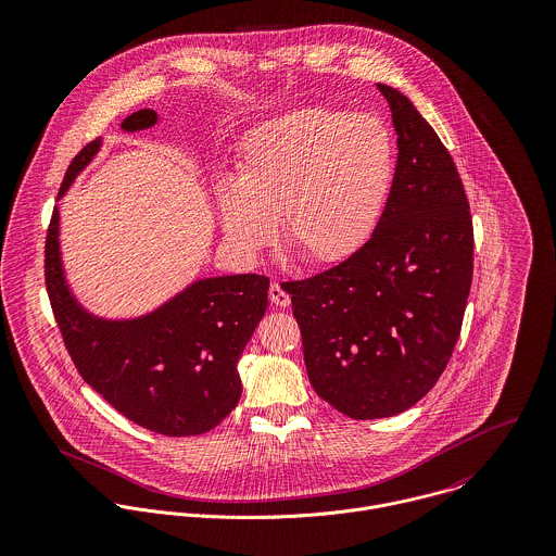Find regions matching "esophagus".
<instances>
[{
	"instance_id": "34e87169",
	"label": "esophagus",
	"mask_w": 556,
	"mask_h": 556,
	"mask_svg": "<svg viewBox=\"0 0 556 556\" xmlns=\"http://www.w3.org/2000/svg\"><path fill=\"white\" fill-rule=\"evenodd\" d=\"M269 300H271L274 306H280V308H289L291 306V295L285 291V287L280 282H271Z\"/></svg>"
}]
</instances>
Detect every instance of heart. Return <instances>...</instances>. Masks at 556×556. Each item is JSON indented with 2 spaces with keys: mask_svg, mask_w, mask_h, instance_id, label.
I'll return each mask as SVG.
<instances>
[{
  "mask_svg": "<svg viewBox=\"0 0 556 556\" xmlns=\"http://www.w3.org/2000/svg\"><path fill=\"white\" fill-rule=\"evenodd\" d=\"M396 173L390 130L372 115L302 106L252 128L236 184L216 194L223 238L256 258L278 236L311 265H338L364 248Z\"/></svg>",
  "mask_w": 556,
  "mask_h": 556,
  "instance_id": "heart-1",
  "label": "heart"
}]
</instances>
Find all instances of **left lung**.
Masks as SVG:
<instances>
[{"instance_id": "left-lung-1", "label": "left lung", "mask_w": 556, "mask_h": 556, "mask_svg": "<svg viewBox=\"0 0 556 556\" xmlns=\"http://www.w3.org/2000/svg\"><path fill=\"white\" fill-rule=\"evenodd\" d=\"M377 89L397 135L383 216L351 258L285 287L315 392L353 419L392 417L434 388L473 278V223L454 160L402 91Z\"/></svg>"}]
</instances>
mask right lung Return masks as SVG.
<instances>
[{
  "mask_svg": "<svg viewBox=\"0 0 556 556\" xmlns=\"http://www.w3.org/2000/svg\"><path fill=\"white\" fill-rule=\"evenodd\" d=\"M152 109L122 122L124 132L159 124ZM102 139L68 166L60 199L100 154ZM60 205L47 236V291L80 377L130 421L164 437L216 428L239 402L238 362L267 311L269 280L256 274L199 278L139 317H102L68 282Z\"/></svg>",
  "mask_w": 556,
  "mask_h": 556,
  "instance_id": "add662e5",
  "label": "right lung"
}]
</instances>
